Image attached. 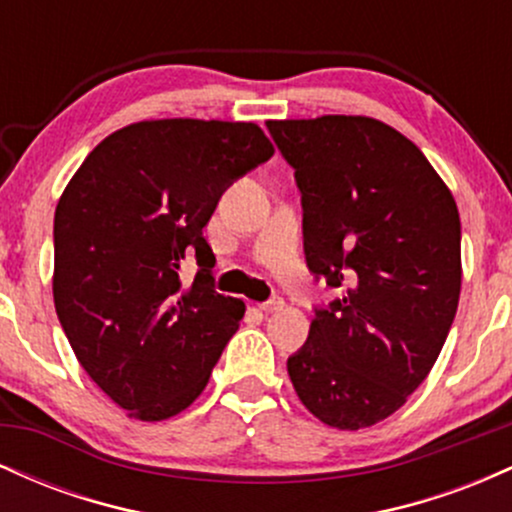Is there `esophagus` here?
<instances>
[{"mask_svg": "<svg viewBox=\"0 0 512 512\" xmlns=\"http://www.w3.org/2000/svg\"><path fill=\"white\" fill-rule=\"evenodd\" d=\"M257 308H260L262 313H276V310L284 308V301H281V298H272V301L260 303V305H257Z\"/></svg>", "mask_w": 512, "mask_h": 512, "instance_id": "obj_1", "label": "esophagus"}]
</instances>
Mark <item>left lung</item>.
Returning <instances> with one entry per match:
<instances>
[{
  "instance_id": "8db88e82",
  "label": "left lung",
  "mask_w": 512,
  "mask_h": 512,
  "mask_svg": "<svg viewBox=\"0 0 512 512\" xmlns=\"http://www.w3.org/2000/svg\"><path fill=\"white\" fill-rule=\"evenodd\" d=\"M296 170L303 250L342 289L286 363L310 414L368 428L407 402L448 339L462 286L460 214L419 146L363 115L269 120Z\"/></svg>"
}]
</instances>
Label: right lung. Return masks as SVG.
Masks as SVG:
<instances>
[{"mask_svg": "<svg viewBox=\"0 0 512 512\" xmlns=\"http://www.w3.org/2000/svg\"><path fill=\"white\" fill-rule=\"evenodd\" d=\"M255 122L144 120L105 137L55 211L52 296L91 380L139 421L190 407L245 303L214 291L204 226L226 187L269 161ZM195 256L192 285L179 279Z\"/></svg>", "mask_w": 512, "mask_h": 512, "instance_id": "add662e5", "label": "right lung"}]
</instances>
